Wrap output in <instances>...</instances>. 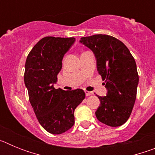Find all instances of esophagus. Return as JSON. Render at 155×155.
I'll return each instance as SVG.
<instances>
[{"label":"esophagus","mask_w":155,"mask_h":155,"mask_svg":"<svg viewBox=\"0 0 155 155\" xmlns=\"http://www.w3.org/2000/svg\"><path fill=\"white\" fill-rule=\"evenodd\" d=\"M84 92H85L86 96H90V95H91V94H92V92H91V91H85Z\"/></svg>","instance_id":"esophagus-1"}]
</instances>
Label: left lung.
Instances as JSON below:
<instances>
[{
	"mask_svg": "<svg viewBox=\"0 0 155 155\" xmlns=\"http://www.w3.org/2000/svg\"><path fill=\"white\" fill-rule=\"evenodd\" d=\"M80 42L94 53L108 90L106 96L97 95L101 104L95 116L105 125L120 127L129 119L136 100L139 76L135 60L124 42L111 35L82 37Z\"/></svg>",
	"mask_w": 155,
	"mask_h": 155,
	"instance_id": "left-lung-1",
	"label": "left lung"
}]
</instances>
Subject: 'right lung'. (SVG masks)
<instances>
[{
  "instance_id": "add662e5",
  "label": "right lung",
  "mask_w": 155,
  "mask_h": 155,
  "mask_svg": "<svg viewBox=\"0 0 155 155\" xmlns=\"http://www.w3.org/2000/svg\"><path fill=\"white\" fill-rule=\"evenodd\" d=\"M75 38L46 36L28 53L24 81L36 118L47 132L61 134L74 124V113L85 98L82 89H56L53 84L62 68V60Z\"/></svg>"
}]
</instances>
